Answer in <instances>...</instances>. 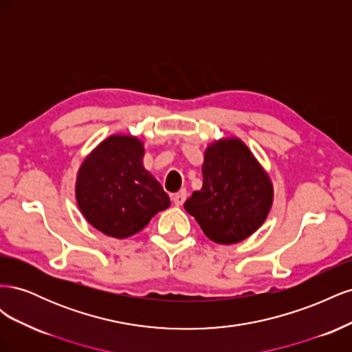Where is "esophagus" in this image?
Returning a JSON list of instances; mask_svg holds the SVG:
<instances>
[{
    "mask_svg": "<svg viewBox=\"0 0 352 352\" xmlns=\"http://www.w3.org/2000/svg\"><path fill=\"white\" fill-rule=\"evenodd\" d=\"M185 199H186V190H180V192H177V194H175L173 197H172V201H173V204L176 206V207H180L185 202Z\"/></svg>",
    "mask_w": 352,
    "mask_h": 352,
    "instance_id": "obj_1",
    "label": "esophagus"
}]
</instances>
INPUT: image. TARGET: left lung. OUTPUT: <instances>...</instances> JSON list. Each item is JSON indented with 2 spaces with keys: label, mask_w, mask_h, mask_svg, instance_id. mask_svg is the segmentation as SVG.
I'll list each match as a JSON object with an SVG mask.
<instances>
[{
  "label": "left lung",
  "mask_w": 352,
  "mask_h": 352,
  "mask_svg": "<svg viewBox=\"0 0 352 352\" xmlns=\"http://www.w3.org/2000/svg\"><path fill=\"white\" fill-rule=\"evenodd\" d=\"M202 188L185 202L206 236L220 245L250 238L273 206L269 173L236 136L208 144L202 163Z\"/></svg>",
  "instance_id": "left-lung-1"
}]
</instances>
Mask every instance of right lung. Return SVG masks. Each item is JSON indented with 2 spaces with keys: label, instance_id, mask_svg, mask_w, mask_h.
I'll return each instance as SVG.
<instances>
[{
  "label": "right lung",
  "instance_id": "add662e5",
  "mask_svg": "<svg viewBox=\"0 0 352 352\" xmlns=\"http://www.w3.org/2000/svg\"><path fill=\"white\" fill-rule=\"evenodd\" d=\"M144 142L138 136L113 133L85 157L74 195L92 228L116 239L142 230L170 198L144 167Z\"/></svg>",
  "mask_w": 352,
  "mask_h": 352
}]
</instances>
